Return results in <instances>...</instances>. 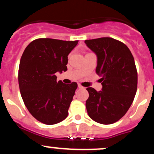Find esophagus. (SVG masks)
I'll return each instance as SVG.
<instances>
[{"label": "esophagus", "instance_id": "obj_1", "mask_svg": "<svg viewBox=\"0 0 154 154\" xmlns=\"http://www.w3.org/2000/svg\"><path fill=\"white\" fill-rule=\"evenodd\" d=\"M78 88H83V87H82V85H81L80 84H78Z\"/></svg>", "mask_w": 154, "mask_h": 154}]
</instances>
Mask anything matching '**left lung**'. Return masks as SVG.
<instances>
[{"label":"left lung","mask_w":154,"mask_h":154,"mask_svg":"<svg viewBox=\"0 0 154 154\" xmlns=\"http://www.w3.org/2000/svg\"><path fill=\"white\" fill-rule=\"evenodd\" d=\"M97 56L95 72L101 77L102 89L88 88V114L92 119L110 125L121 119L130 109L137 86V73L132 53L125 44L111 38L85 41Z\"/></svg>","instance_id":"1"}]
</instances>
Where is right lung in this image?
<instances>
[{
    "instance_id": "1",
    "label": "right lung",
    "mask_w": 154,
    "mask_h": 154,
    "mask_svg": "<svg viewBox=\"0 0 154 154\" xmlns=\"http://www.w3.org/2000/svg\"><path fill=\"white\" fill-rule=\"evenodd\" d=\"M78 43L51 38L31 42L19 67L21 95L29 113L45 125H55L68 116L77 84L57 82L55 74L67 70L68 55Z\"/></svg>"
}]
</instances>
